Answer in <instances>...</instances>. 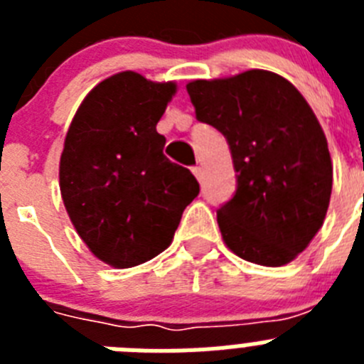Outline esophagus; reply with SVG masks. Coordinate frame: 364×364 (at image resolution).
Wrapping results in <instances>:
<instances>
[{
  "mask_svg": "<svg viewBox=\"0 0 364 364\" xmlns=\"http://www.w3.org/2000/svg\"><path fill=\"white\" fill-rule=\"evenodd\" d=\"M191 171H193V175L197 176L198 180H202V176H204V169H202V166H195Z\"/></svg>",
  "mask_w": 364,
  "mask_h": 364,
  "instance_id": "esophagus-1",
  "label": "esophagus"
}]
</instances>
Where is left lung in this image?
Segmentation results:
<instances>
[{
  "label": "left lung",
  "instance_id": "obj_1",
  "mask_svg": "<svg viewBox=\"0 0 364 364\" xmlns=\"http://www.w3.org/2000/svg\"><path fill=\"white\" fill-rule=\"evenodd\" d=\"M186 89L197 120L228 140L237 171V191L217 211L222 239L244 260L288 264L321 230L332 195V159L314 111L269 70Z\"/></svg>",
  "mask_w": 364,
  "mask_h": 364
}]
</instances>
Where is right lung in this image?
<instances>
[{"label": "right lung", "mask_w": 364, "mask_h": 364, "mask_svg": "<svg viewBox=\"0 0 364 364\" xmlns=\"http://www.w3.org/2000/svg\"><path fill=\"white\" fill-rule=\"evenodd\" d=\"M173 82H149L125 70L100 82L74 114L60 159L63 204L87 247L114 268L162 253L197 178L164 154L156 133Z\"/></svg>", "instance_id": "obj_1"}]
</instances>
